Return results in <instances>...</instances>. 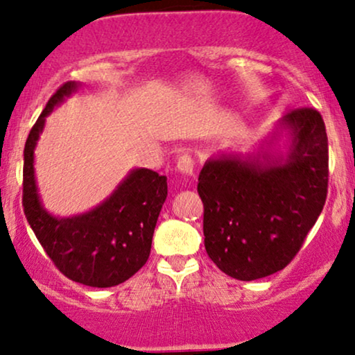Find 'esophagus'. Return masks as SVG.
<instances>
[{
  "label": "esophagus",
  "instance_id": "34e87169",
  "mask_svg": "<svg viewBox=\"0 0 355 355\" xmlns=\"http://www.w3.org/2000/svg\"><path fill=\"white\" fill-rule=\"evenodd\" d=\"M177 168H178V172H182V173H185V175H190V177H191L193 168H195V160L191 159V155L183 154V155L178 157Z\"/></svg>",
  "mask_w": 355,
  "mask_h": 355
}]
</instances>
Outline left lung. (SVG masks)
<instances>
[{
    "label": "left lung",
    "mask_w": 355,
    "mask_h": 355,
    "mask_svg": "<svg viewBox=\"0 0 355 355\" xmlns=\"http://www.w3.org/2000/svg\"><path fill=\"white\" fill-rule=\"evenodd\" d=\"M282 133L285 153L275 149ZM327 160L324 121L313 107L285 114L255 154L206 160L205 248L219 270L250 282L288 266L326 203Z\"/></svg>",
    "instance_id": "1"
}]
</instances>
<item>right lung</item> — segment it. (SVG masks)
Returning <instances> with one entry per match:
<instances>
[{
  "label": "right lung",
  "mask_w": 355,
  "mask_h": 355,
  "mask_svg": "<svg viewBox=\"0 0 355 355\" xmlns=\"http://www.w3.org/2000/svg\"><path fill=\"white\" fill-rule=\"evenodd\" d=\"M78 87L82 83L62 85L31 129L24 147L22 206L58 270L78 284L107 288L131 278L149 259L157 219L167 200V177L132 168L103 203L87 213L58 218L44 208L35 183L34 150L47 116Z\"/></svg>",
  "instance_id": "obj_1"
}]
</instances>
